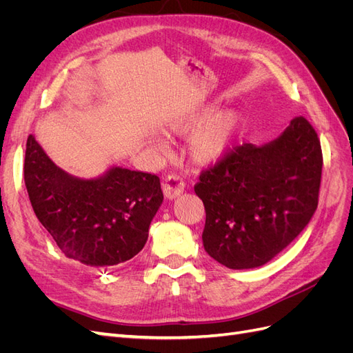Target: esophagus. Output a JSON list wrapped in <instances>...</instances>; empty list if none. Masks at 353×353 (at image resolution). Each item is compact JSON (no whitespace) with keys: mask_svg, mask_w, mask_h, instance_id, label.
<instances>
[{"mask_svg":"<svg viewBox=\"0 0 353 353\" xmlns=\"http://www.w3.org/2000/svg\"><path fill=\"white\" fill-rule=\"evenodd\" d=\"M184 187H185V183L183 178H179L178 175L175 174H170L165 178L163 184H162V188H163V193L168 199H175L178 197L179 194H183L184 191Z\"/></svg>","mask_w":353,"mask_h":353,"instance_id":"34e87169","label":"esophagus"}]
</instances>
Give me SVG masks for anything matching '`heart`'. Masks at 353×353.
Masks as SVG:
<instances>
[{
	"instance_id": "heart-1",
	"label": "heart",
	"mask_w": 353,
	"mask_h": 353,
	"mask_svg": "<svg viewBox=\"0 0 353 353\" xmlns=\"http://www.w3.org/2000/svg\"><path fill=\"white\" fill-rule=\"evenodd\" d=\"M210 114L212 110H203L200 113L178 117L169 125V128L175 134H185L194 130L200 123L205 122ZM239 130L240 117L236 113L227 112L213 116L208 123L191 134L188 140L190 156L200 165L216 162L230 150L239 135Z\"/></svg>"
}]
</instances>
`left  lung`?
<instances>
[{
    "label": "left lung",
    "mask_w": 353,
    "mask_h": 353,
    "mask_svg": "<svg viewBox=\"0 0 353 353\" xmlns=\"http://www.w3.org/2000/svg\"><path fill=\"white\" fill-rule=\"evenodd\" d=\"M321 174V143L303 116L270 144L231 147L194 185L206 210L205 250L231 270L271 261L311 221Z\"/></svg>",
    "instance_id": "left-lung-1"
}]
</instances>
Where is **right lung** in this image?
<instances>
[{"label": "right lung", "mask_w": 353, "mask_h": 353, "mask_svg": "<svg viewBox=\"0 0 353 353\" xmlns=\"http://www.w3.org/2000/svg\"><path fill=\"white\" fill-rule=\"evenodd\" d=\"M23 176L35 215L61 253L101 268L141 252L163 201L157 175L113 168L97 179L74 178L52 163L32 135Z\"/></svg>", "instance_id": "obj_1"}]
</instances>
